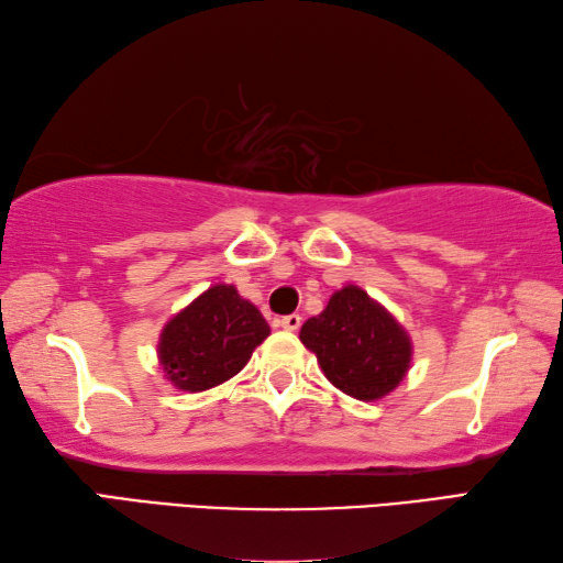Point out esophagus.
<instances>
[{
  "instance_id": "obj_1",
  "label": "esophagus",
  "mask_w": 563,
  "mask_h": 563,
  "mask_svg": "<svg viewBox=\"0 0 563 563\" xmlns=\"http://www.w3.org/2000/svg\"><path fill=\"white\" fill-rule=\"evenodd\" d=\"M278 324L285 329V332H297V329H300V324H302V317L300 314H288V317L278 319Z\"/></svg>"
}]
</instances>
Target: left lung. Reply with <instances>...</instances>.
Masks as SVG:
<instances>
[{"label":"left lung","instance_id":"obj_1","mask_svg":"<svg viewBox=\"0 0 563 563\" xmlns=\"http://www.w3.org/2000/svg\"><path fill=\"white\" fill-rule=\"evenodd\" d=\"M300 341L317 356L334 388L363 402L385 398L410 371V336L398 319L356 285L329 297L322 314L302 324Z\"/></svg>","mask_w":563,"mask_h":563}]
</instances>
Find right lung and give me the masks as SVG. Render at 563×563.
<instances>
[{
    "label": "right lung",
    "mask_w": 563,
    "mask_h": 563,
    "mask_svg": "<svg viewBox=\"0 0 563 563\" xmlns=\"http://www.w3.org/2000/svg\"><path fill=\"white\" fill-rule=\"evenodd\" d=\"M268 334L258 307L219 283L163 327L158 361L175 388L202 393L234 378Z\"/></svg>",
    "instance_id": "right-lung-1"
}]
</instances>
